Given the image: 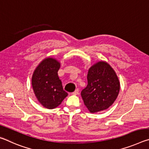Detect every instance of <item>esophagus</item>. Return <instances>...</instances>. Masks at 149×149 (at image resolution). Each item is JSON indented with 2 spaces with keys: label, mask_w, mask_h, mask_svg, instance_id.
Returning a JSON list of instances; mask_svg holds the SVG:
<instances>
[{
  "label": "esophagus",
  "mask_w": 149,
  "mask_h": 149,
  "mask_svg": "<svg viewBox=\"0 0 149 149\" xmlns=\"http://www.w3.org/2000/svg\"><path fill=\"white\" fill-rule=\"evenodd\" d=\"M79 89H75L74 92H73V95H78L79 94Z\"/></svg>",
  "instance_id": "1"
}]
</instances>
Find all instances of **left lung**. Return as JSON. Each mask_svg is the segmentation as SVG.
Instances as JSON below:
<instances>
[{"instance_id":"8db88e82","label":"left lung","mask_w":149,"mask_h":149,"mask_svg":"<svg viewBox=\"0 0 149 149\" xmlns=\"http://www.w3.org/2000/svg\"><path fill=\"white\" fill-rule=\"evenodd\" d=\"M87 81L81 95L91 112L106 110L114 103L120 91V82L109 64L99 62L90 68Z\"/></svg>"}]
</instances>
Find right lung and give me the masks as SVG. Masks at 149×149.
Instances as JSON below:
<instances>
[{
	"label": "right lung",
	"mask_w": 149,
	"mask_h": 149,
	"mask_svg": "<svg viewBox=\"0 0 149 149\" xmlns=\"http://www.w3.org/2000/svg\"><path fill=\"white\" fill-rule=\"evenodd\" d=\"M60 63L47 58L41 62L33 74L32 87L35 95L43 107L52 109L61 104L68 96L58 75Z\"/></svg>",
	"instance_id": "1"
}]
</instances>
